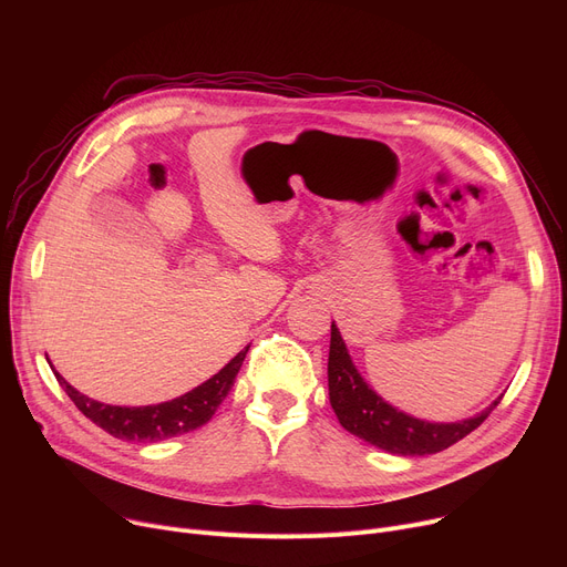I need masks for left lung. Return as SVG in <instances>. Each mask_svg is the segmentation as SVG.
<instances>
[{"label":"left lung","mask_w":567,"mask_h":567,"mask_svg":"<svg viewBox=\"0 0 567 567\" xmlns=\"http://www.w3.org/2000/svg\"><path fill=\"white\" fill-rule=\"evenodd\" d=\"M329 398L340 425L347 432L391 455L419 457L451 449L453 443L483 425L503 395L466 421L430 423L413 419V415L395 409L370 389V383L355 370L340 329L333 321L329 351Z\"/></svg>","instance_id":"left-lung-1"}]
</instances>
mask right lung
Returning <instances> with one entry per match:
<instances>
[{"label": "right lung", "instance_id": "add662e5", "mask_svg": "<svg viewBox=\"0 0 567 567\" xmlns=\"http://www.w3.org/2000/svg\"><path fill=\"white\" fill-rule=\"evenodd\" d=\"M246 353H248V347L244 351H238L218 374L197 385V389L188 391L186 395L174 398L169 402H161V404H148V406L103 404L75 391L59 372H54V377L59 385L66 391V395L73 400V404L86 415L89 421L103 427L107 434L124 441L152 443V441H163L169 436L193 432L212 421V415L231 391L234 379L244 365Z\"/></svg>", "mask_w": 567, "mask_h": 567}]
</instances>
